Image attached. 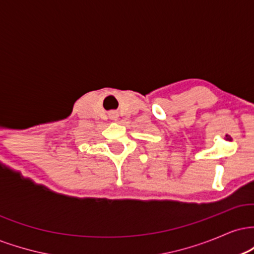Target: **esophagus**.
I'll use <instances>...</instances> for the list:
<instances>
[{"mask_svg": "<svg viewBox=\"0 0 254 254\" xmlns=\"http://www.w3.org/2000/svg\"><path fill=\"white\" fill-rule=\"evenodd\" d=\"M109 116H110V119H112V121H117V119H118V113L117 112H111Z\"/></svg>", "mask_w": 254, "mask_h": 254, "instance_id": "obj_1", "label": "esophagus"}]
</instances>
